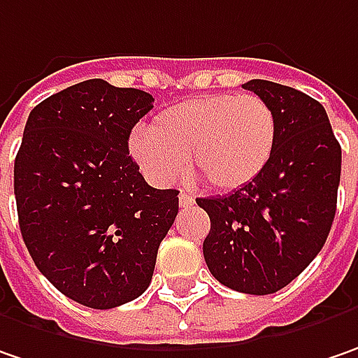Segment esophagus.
Returning <instances> with one entry per match:
<instances>
[{
	"label": "esophagus",
	"instance_id": "obj_1",
	"mask_svg": "<svg viewBox=\"0 0 358 358\" xmlns=\"http://www.w3.org/2000/svg\"><path fill=\"white\" fill-rule=\"evenodd\" d=\"M178 202H180V206L182 208H188V206H192L196 202V198L194 194H190V192H186V190H182L178 196Z\"/></svg>",
	"mask_w": 358,
	"mask_h": 358
}]
</instances>
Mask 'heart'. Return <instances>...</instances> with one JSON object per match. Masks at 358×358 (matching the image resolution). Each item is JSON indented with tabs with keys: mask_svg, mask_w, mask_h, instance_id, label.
Instances as JSON below:
<instances>
[{
	"mask_svg": "<svg viewBox=\"0 0 358 358\" xmlns=\"http://www.w3.org/2000/svg\"><path fill=\"white\" fill-rule=\"evenodd\" d=\"M278 140L272 106L255 94H206L170 106L148 134H134L130 154L150 178L174 182L192 170L214 190H236L264 172Z\"/></svg>",
	"mask_w": 358,
	"mask_h": 358,
	"instance_id": "heart-1",
	"label": "heart"
}]
</instances>
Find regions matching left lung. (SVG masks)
<instances>
[{
	"label": "left lung",
	"mask_w": 358,
	"mask_h": 358,
	"mask_svg": "<svg viewBox=\"0 0 358 358\" xmlns=\"http://www.w3.org/2000/svg\"><path fill=\"white\" fill-rule=\"evenodd\" d=\"M272 106L278 140L255 182L198 198L210 216L202 252L212 276L246 294H272L315 260L336 212L341 144L322 103L268 80L242 84Z\"/></svg>",
	"instance_id": "left-lung-1"
}]
</instances>
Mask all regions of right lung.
Returning a JSON list of instances; mask_svg holds the SVG:
<instances>
[{
    "label": "right lung",
    "instance_id": "right-lung-1",
    "mask_svg": "<svg viewBox=\"0 0 358 358\" xmlns=\"http://www.w3.org/2000/svg\"><path fill=\"white\" fill-rule=\"evenodd\" d=\"M148 92L86 80L38 103L13 166L20 230L39 272L90 308L148 288L178 190L148 186L128 150Z\"/></svg>",
    "mask_w": 358,
    "mask_h": 358
}]
</instances>
